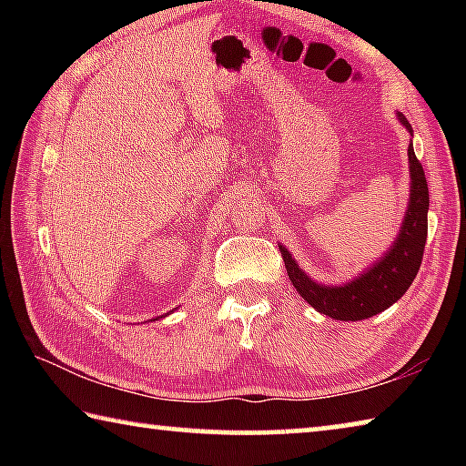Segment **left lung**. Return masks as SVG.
Instances as JSON below:
<instances>
[{"mask_svg":"<svg viewBox=\"0 0 466 466\" xmlns=\"http://www.w3.org/2000/svg\"><path fill=\"white\" fill-rule=\"evenodd\" d=\"M399 123L411 133L413 129L403 115L397 113ZM409 201L403 224L399 228L397 238L392 240L389 250L372 265L358 273L356 278L327 286L312 279L302 267L296 263L291 252L279 244L283 263L289 275V281L314 310L335 320H364L374 314L384 312L397 299L403 298L411 288L417 271H420L425 240H428V209L430 191L425 183V172L420 160L415 157L413 144H409Z\"/></svg>","mask_w":466,"mask_h":466,"instance_id":"1","label":"left lung"}]
</instances>
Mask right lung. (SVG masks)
Returning a JSON list of instances; mask_svg holds the SVG:
<instances>
[{
	"instance_id": "right-lung-1",
	"label": "right lung",
	"mask_w": 466,
	"mask_h": 466,
	"mask_svg": "<svg viewBox=\"0 0 466 466\" xmlns=\"http://www.w3.org/2000/svg\"><path fill=\"white\" fill-rule=\"evenodd\" d=\"M157 319H162V317H157ZM157 319H154V320H157Z\"/></svg>"
}]
</instances>
